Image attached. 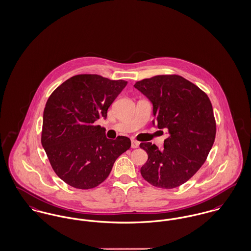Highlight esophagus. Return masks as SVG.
<instances>
[{
  "label": "esophagus",
  "instance_id": "obj_1",
  "mask_svg": "<svg viewBox=\"0 0 251 251\" xmlns=\"http://www.w3.org/2000/svg\"><path fill=\"white\" fill-rule=\"evenodd\" d=\"M139 146V142L135 139H132V148H137Z\"/></svg>",
  "mask_w": 251,
  "mask_h": 251
}]
</instances>
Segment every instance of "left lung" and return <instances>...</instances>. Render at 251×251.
Returning <instances> with one entry per match:
<instances>
[{"instance_id": "left-lung-1", "label": "left lung", "mask_w": 251, "mask_h": 251, "mask_svg": "<svg viewBox=\"0 0 251 251\" xmlns=\"http://www.w3.org/2000/svg\"><path fill=\"white\" fill-rule=\"evenodd\" d=\"M135 89L153 104L158 129H167L164 149L140 143L148 159L140 173L155 187L172 189L191 178L207 158L216 136L212 104L192 82L176 75L137 81Z\"/></svg>"}]
</instances>
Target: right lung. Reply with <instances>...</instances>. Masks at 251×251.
I'll return each instance as SVG.
<instances>
[{
    "instance_id": "1",
    "label": "right lung",
    "mask_w": 251,
    "mask_h": 251,
    "mask_svg": "<svg viewBox=\"0 0 251 251\" xmlns=\"http://www.w3.org/2000/svg\"><path fill=\"white\" fill-rule=\"evenodd\" d=\"M125 80L78 75L49 97L41 142L53 171L67 184L91 189L111 173L116 158L130 149L127 136L109 139L95 122L106 119L109 107L126 87Z\"/></svg>"
}]
</instances>
